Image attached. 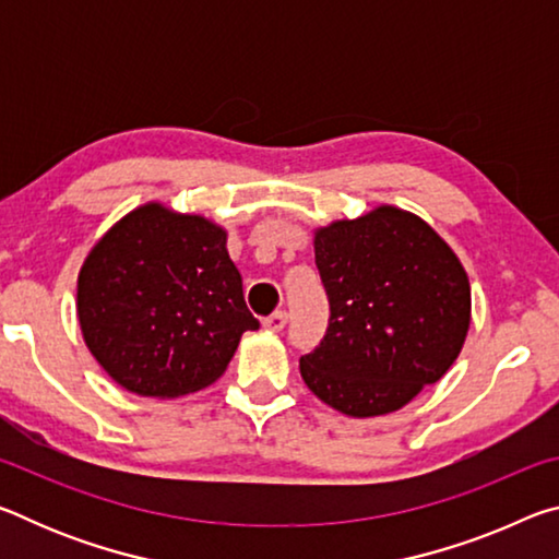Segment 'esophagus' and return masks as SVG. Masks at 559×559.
Masks as SVG:
<instances>
[{"label": "esophagus", "instance_id": "esophagus-1", "mask_svg": "<svg viewBox=\"0 0 559 559\" xmlns=\"http://www.w3.org/2000/svg\"><path fill=\"white\" fill-rule=\"evenodd\" d=\"M286 323H288L286 310H276V313H271L266 320H263V325H266L269 330H273V333H278V330L286 328Z\"/></svg>", "mask_w": 559, "mask_h": 559}]
</instances>
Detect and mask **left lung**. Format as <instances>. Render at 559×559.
Masks as SVG:
<instances>
[{
  "label": "left lung",
  "instance_id": "obj_1",
  "mask_svg": "<svg viewBox=\"0 0 559 559\" xmlns=\"http://www.w3.org/2000/svg\"><path fill=\"white\" fill-rule=\"evenodd\" d=\"M313 246L330 323L300 357L302 382L355 419L402 409L466 343V269L421 216L392 204L318 226Z\"/></svg>",
  "mask_w": 559,
  "mask_h": 559
}]
</instances>
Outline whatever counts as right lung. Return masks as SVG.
<instances>
[{
	"label": "right lung",
	"mask_w": 559,
	"mask_h": 559,
	"mask_svg": "<svg viewBox=\"0 0 559 559\" xmlns=\"http://www.w3.org/2000/svg\"><path fill=\"white\" fill-rule=\"evenodd\" d=\"M75 316L110 380L155 400L219 380L241 335L259 328L224 226L163 202L135 206L93 243L79 271Z\"/></svg>",
	"instance_id": "obj_1"
}]
</instances>
